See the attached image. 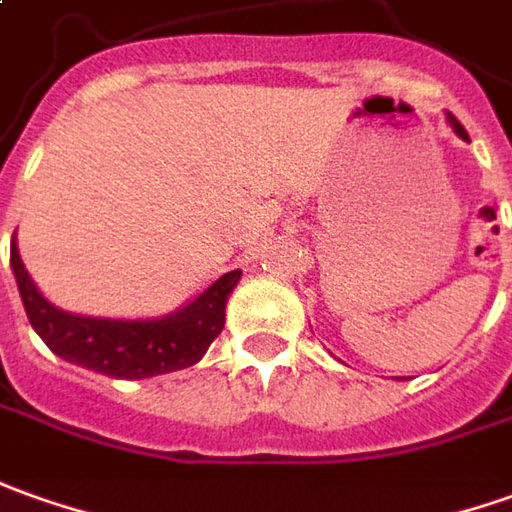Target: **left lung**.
I'll return each instance as SVG.
<instances>
[{"label":"left lung","mask_w":512,"mask_h":512,"mask_svg":"<svg viewBox=\"0 0 512 512\" xmlns=\"http://www.w3.org/2000/svg\"><path fill=\"white\" fill-rule=\"evenodd\" d=\"M448 123H451V128H454V131H457V134H460L462 139H468V131L462 128V123H460V120H457V117H454V114H448Z\"/></svg>","instance_id":"8db88e82"}]
</instances>
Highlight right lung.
Segmentation results:
<instances>
[{
  "instance_id": "obj_1",
  "label": "right lung",
  "mask_w": 512,
  "mask_h": 512,
  "mask_svg": "<svg viewBox=\"0 0 512 512\" xmlns=\"http://www.w3.org/2000/svg\"><path fill=\"white\" fill-rule=\"evenodd\" d=\"M10 266L27 319L55 356L128 381L196 364L224 330L229 291L241 280V271H227L196 302L162 319H95L66 314L38 294L19 257L16 238L10 243Z\"/></svg>"
}]
</instances>
